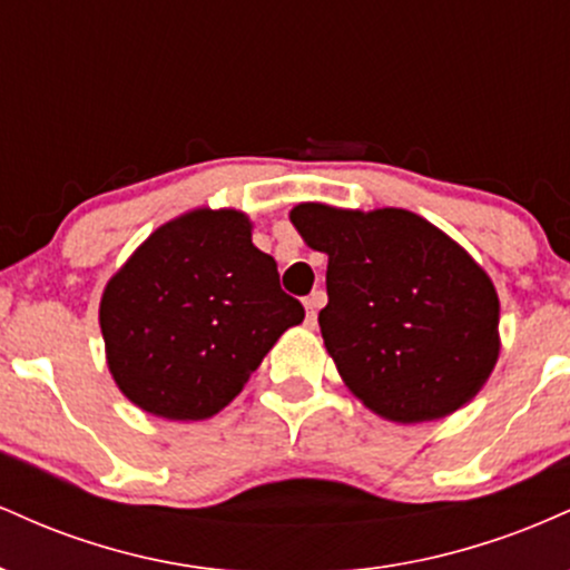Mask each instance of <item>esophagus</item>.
Returning <instances> with one entry per match:
<instances>
[{
  "mask_svg": "<svg viewBox=\"0 0 570 570\" xmlns=\"http://www.w3.org/2000/svg\"><path fill=\"white\" fill-rule=\"evenodd\" d=\"M326 303V294L318 289L313 294H307L305 297V311H307V324H316V316H318V307H322Z\"/></svg>",
  "mask_w": 570,
  "mask_h": 570,
  "instance_id": "obj_1",
  "label": "esophagus"
}]
</instances>
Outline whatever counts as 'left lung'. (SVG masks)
Masks as SVG:
<instances>
[{"label":"left lung","instance_id":"left-lung-1","mask_svg":"<svg viewBox=\"0 0 570 570\" xmlns=\"http://www.w3.org/2000/svg\"><path fill=\"white\" fill-rule=\"evenodd\" d=\"M292 222L330 257L318 326L348 389L396 423L444 417L499 358V294L455 240L404 208L299 203Z\"/></svg>","mask_w":570,"mask_h":570}]
</instances>
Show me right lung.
I'll list each match as a JSON object with an SVG mask.
<instances>
[{
	"label": "right lung",
	"mask_w": 570,
	"mask_h": 570,
	"mask_svg": "<svg viewBox=\"0 0 570 570\" xmlns=\"http://www.w3.org/2000/svg\"><path fill=\"white\" fill-rule=\"evenodd\" d=\"M115 383L168 421H203L240 394L305 307L238 212H189L136 248L101 297Z\"/></svg>",
	"instance_id": "add662e5"
}]
</instances>
